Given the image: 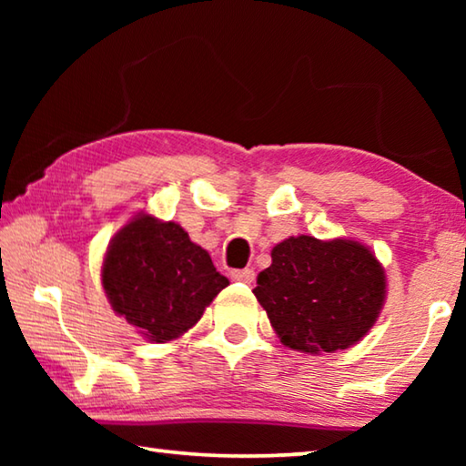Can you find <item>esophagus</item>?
Instances as JSON below:
<instances>
[{
	"label": "esophagus",
	"mask_w": 466,
	"mask_h": 466,
	"mask_svg": "<svg viewBox=\"0 0 466 466\" xmlns=\"http://www.w3.org/2000/svg\"><path fill=\"white\" fill-rule=\"evenodd\" d=\"M230 278L234 279V281H240V283H250L255 281V271L252 269H234L232 273H230Z\"/></svg>",
	"instance_id": "34e87169"
}]
</instances>
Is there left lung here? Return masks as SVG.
<instances>
[{
	"label": "left lung",
	"instance_id": "1",
	"mask_svg": "<svg viewBox=\"0 0 466 466\" xmlns=\"http://www.w3.org/2000/svg\"><path fill=\"white\" fill-rule=\"evenodd\" d=\"M281 343L304 353L347 350L382 310V265L356 240L291 236L271 250L252 289Z\"/></svg>",
	"mask_w": 466,
	"mask_h": 466
}]
</instances>
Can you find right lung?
<instances>
[{
	"mask_svg": "<svg viewBox=\"0 0 466 466\" xmlns=\"http://www.w3.org/2000/svg\"><path fill=\"white\" fill-rule=\"evenodd\" d=\"M228 283L183 228L147 214L116 232L102 263L113 310L154 343L191 329Z\"/></svg>",
	"mask_w": 466,
	"mask_h": 466,
	"instance_id": "right-lung-1",
	"label": "right lung"
}]
</instances>
